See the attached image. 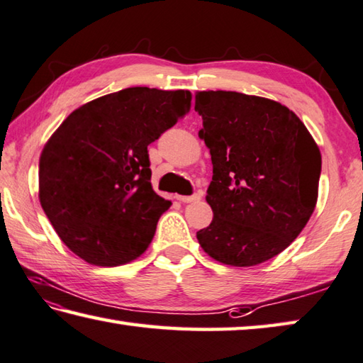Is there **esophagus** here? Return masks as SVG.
<instances>
[{
	"label": "esophagus",
	"mask_w": 363,
	"mask_h": 363,
	"mask_svg": "<svg viewBox=\"0 0 363 363\" xmlns=\"http://www.w3.org/2000/svg\"><path fill=\"white\" fill-rule=\"evenodd\" d=\"M176 199L179 200V201H182V203H194V201H199V200H201V194H200V192H196V194H194V195H189V196L177 195Z\"/></svg>",
	"instance_id": "1"
}]
</instances>
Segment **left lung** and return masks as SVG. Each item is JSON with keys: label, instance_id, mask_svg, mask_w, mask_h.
<instances>
[{"label": "left lung", "instance_id": "left-lung-1", "mask_svg": "<svg viewBox=\"0 0 363 363\" xmlns=\"http://www.w3.org/2000/svg\"><path fill=\"white\" fill-rule=\"evenodd\" d=\"M195 111L203 118L199 136L213 160L206 201L214 213L196 240L225 265L273 259L300 235L315 208L318 144L295 113L268 98L199 91Z\"/></svg>", "mask_w": 363, "mask_h": 363}]
</instances>
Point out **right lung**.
I'll return each mask as SVG.
<instances>
[{
  "label": "right lung",
  "mask_w": 363,
  "mask_h": 363,
  "mask_svg": "<svg viewBox=\"0 0 363 363\" xmlns=\"http://www.w3.org/2000/svg\"><path fill=\"white\" fill-rule=\"evenodd\" d=\"M189 90L130 87L65 118L39 159V201L72 252L100 267L140 257L171 206L150 186L147 146L190 111Z\"/></svg>",
  "instance_id": "right-lung-1"
}]
</instances>
